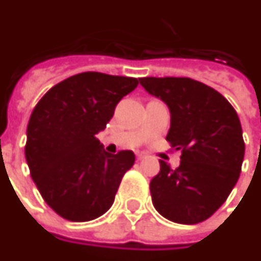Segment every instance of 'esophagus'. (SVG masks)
<instances>
[{
	"instance_id": "esophagus-1",
	"label": "esophagus",
	"mask_w": 261,
	"mask_h": 261,
	"mask_svg": "<svg viewBox=\"0 0 261 261\" xmlns=\"http://www.w3.org/2000/svg\"><path fill=\"white\" fill-rule=\"evenodd\" d=\"M146 154L145 153H137V160H144Z\"/></svg>"
}]
</instances>
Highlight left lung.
<instances>
[{
	"label": "left lung",
	"instance_id": "1",
	"mask_svg": "<svg viewBox=\"0 0 261 261\" xmlns=\"http://www.w3.org/2000/svg\"><path fill=\"white\" fill-rule=\"evenodd\" d=\"M139 83L168 107L166 139L182 152L176 170L160 160V172L150 180L153 205L175 223L204 222L240 178L245 144L236 109L220 93L190 77H141Z\"/></svg>",
	"mask_w": 261,
	"mask_h": 261
}]
</instances>
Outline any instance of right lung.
<instances>
[{
  "mask_svg": "<svg viewBox=\"0 0 261 261\" xmlns=\"http://www.w3.org/2000/svg\"><path fill=\"white\" fill-rule=\"evenodd\" d=\"M137 86L135 77L82 72L51 87L34 108L25 160L41 196L61 218L89 222L112 206L135 154L105 152L95 135Z\"/></svg>",
  "mask_w": 261,
  "mask_h": 261,
  "instance_id": "1",
  "label": "right lung"
}]
</instances>
